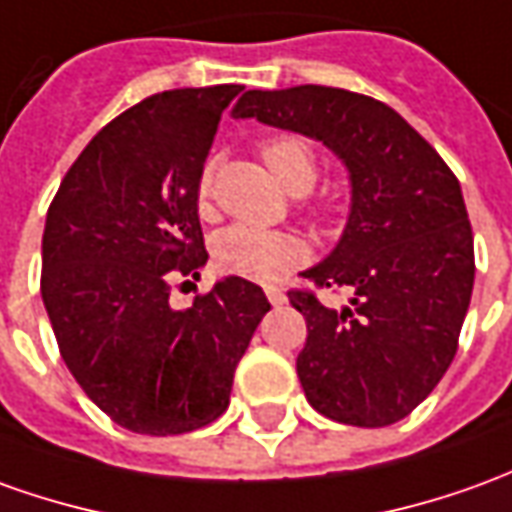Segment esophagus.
Instances as JSON below:
<instances>
[{
  "instance_id": "1",
  "label": "esophagus",
  "mask_w": 512,
  "mask_h": 512,
  "mask_svg": "<svg viewBox=\"0 0 512 512\" xmlns=\"http://www.w3.org/2000/svg\"><path fill=\"white\" fill-rule=\"evenodd\" d=\"M267 301L273 303V306H284V303H287V295L281 290H276V287H267Z\"/></svg>"
}]
</instances>
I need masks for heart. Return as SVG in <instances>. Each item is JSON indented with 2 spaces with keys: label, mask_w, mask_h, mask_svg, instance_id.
I'll return each mask as SVG.
<instances>
[{
  "label": "heart",
  "mask_w": 512,
  "mask_h": 512,
  "mask_svg": "<svg viewBox=\"0 0 512 512\" xmlns=\"http://www.w3.org/2000/svg\"><path fill=\"white\" fill-rule=\"evenodd\" d=\"M262 158L281 189L292 195L315 186V150L298 136H278L262 144ZM211 195V167L200 172L197 197L206 206ZM309 259V242L292 231H276L262 225L236 222L214 239V264L225 276L245 278L256 284H276Z\"/></svg>",
  "instance_id": "1"
}]
</instances>
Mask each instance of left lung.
I'll return each instance as SVG.
<instances>
[{
    "label": "left lung",
    "mask_w": 512,
    "mask_h": 512,
    "mask_svg": "<svg viewBox=\"0 0 512 512\" xmlns=\"http://www.w3.org/2000/svg\"><path fill=\"white\" fill-rule=\"evenodd\" d=\"M234 116L323 142L351 178L337 248L303 273L320 290L351 287V301L329 309L290 292L306 317L295 362L306 401L351 426L407 418L449 370L474 290L460 181L404 116L345 88H253Z\"/></svg>",
    "instance_id": "1"
}]
</instances>
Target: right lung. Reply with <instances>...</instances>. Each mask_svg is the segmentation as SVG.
<instances>
[{"label": "right lung", "instance_id": "1", "mask_svg": "<svg viewBox=\"0 0 512 512\" xmlns=\"http://www.w3.org/2000/svg\"><path fill=\"white\" fill-rule=\"evenodd\" d=\"M242 86L172 88L119 114L77 155L41 242V298L72 370L111 421L183 435L228 410L234 370L270 303L228 276L175 309L209 253L197 181ZM192 284V281H183Z\"/></svg>", "mask_w": 512, "mask_h": 512}]
</instances>
